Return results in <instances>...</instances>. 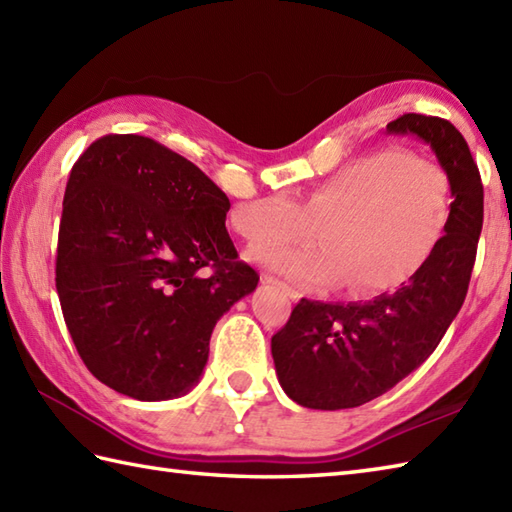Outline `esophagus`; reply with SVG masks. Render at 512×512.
<instances>
[{
    "instance_id": "1",
    "label": "esophagus",
    "mask_w": 512,
    "mask_h": 512,
    "mask_svg": "<svg viewBox=\"0 0 512 512\" xmlns=\"http://www.w3.org/2000/svg\"><path fill=\"white\" fill-rule=\"evenodd\" d=\"M262 281L264 284H268V286H275V288H279L281 292H286V295L290 297V299H297L299 297V292H295L292 290L286 281H281V279H277V277H273V275H262Z\"/></svg>"
}]
</instances>
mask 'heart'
Here are the masks:
<instances>
[{
  "mask_svg": "<svg viewBox=\"0 0 512 512\" xmlns=\"http://www.w3.org/2000/svg\"><path fill=\"white\" fill-rule=\"evenodd\" d=\"M451 217V180L438 162L380 149L358 156L306 193L288 191L239 204L237 233L250 244L308 242L321 246L266 244L255 259L303 288L350 281L358 295L405 284L429 262Z\"/></svg>",
  "mask_w": 512,
  "mask_h": 512,
  "instance_id": "obj_1",
  "label": "heart"
}]
</instances>
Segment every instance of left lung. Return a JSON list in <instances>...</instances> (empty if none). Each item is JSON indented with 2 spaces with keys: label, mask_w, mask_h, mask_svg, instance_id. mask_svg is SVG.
<instances>
[{
  "label": "left lung",
  "mask_w": 512,
  "mask_h": 512,
  "mask_svg": "<svg viewBox=\"0 0 512 512\" xmlns=\"http://www.w3.org/2000/svg\"><path fill=\"white\" fill-rule=\"evenodd\" d=\"M387 132L422 138L447 171V231L429 262L391 295L297 303L270 350L281 387L301 407L350 409L383 396L436 350L469 290L484 222V187L469 145L438 116L402 114Z\"/></svg>",
  "instance_id": "8db88e82"
}]
</instances>
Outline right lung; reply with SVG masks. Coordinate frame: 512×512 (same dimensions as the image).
Returning <instances> with one entry per match:
<instances>
[{"instance_id": "1", "label": "right lung", "mask_w": 512, "mask_h": 512, "mask_svg": "<svg viewBox=\"0 0 512 512\" xmlns=\"http://www.w3.org/2000/svg\"><path fill=\"white\" fill-rule=\"evenodd\" d=\"M228 209L209 176L147 136L107 134L74 162L54 281L101 383L136 400L198 383L215 323L259 281L237 259Z\"/></svg>"}]
</instances>
